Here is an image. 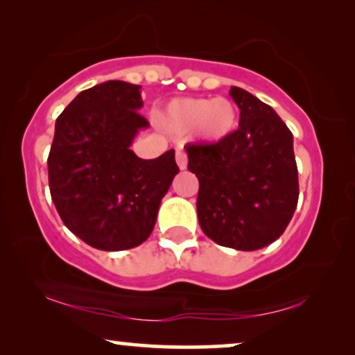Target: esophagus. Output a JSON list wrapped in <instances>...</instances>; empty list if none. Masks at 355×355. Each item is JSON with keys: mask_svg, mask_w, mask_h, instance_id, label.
<instances>
[{"mask_svg": "<svg viewBox=\"0 0 355 355\" xmlns=\"http://www.w3.org/2000/svg\"><path fill=\"white\" fill-rule=\"evenodd\" d=\"M176 163L179 169H186L187 168V155L181 152V150H178L176 152Z\"/></svg>", "mask_w": 355, "mask_h": 355, "instance_id": "34e87169", "label": "esophagus"}]
</instances>
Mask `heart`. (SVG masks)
<instances>
[{
    "instance_id": "heart-1",
    "label": "heart",
    "mask_w": 355,
    "mask_h": 355,
    "mask_svg": "<svg viewBox=\"0 0 355 355\" xmlns=\"http://www.w3.org/2000/svg\"><path fill=\"white\" fill-rule=\"evenodd\" d=\"M164 128L173 132H189L196 129L208 142L227 137L237 125V108L227 98H179L164 108Z\"/></svg>"
}]
</instances>
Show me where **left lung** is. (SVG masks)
<instances>
[{"label": "left lung", "mask_w": 355, "mask_h": 355, "mask_svg": "<svg viewBox=\"0 0 355 355\" xmlns=\"http://www.w3.org/2000/svg\"><path fill=\"white\" fill-rule=\"evenodd\" d=\"M239 128L215 144H189L187 169L198 179L197 215L216 244L259 250L283 234L299 200L293 134L276 111L231 87Z\"/></svg>", "instance_id": "1"}]
</instances>
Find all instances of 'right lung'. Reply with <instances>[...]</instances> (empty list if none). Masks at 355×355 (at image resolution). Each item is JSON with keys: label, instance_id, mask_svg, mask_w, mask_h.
<instances>
[{"label": "right lung", "instance_id": "right-lung-1", "mask_svg": "<svg viewBox=\"0 0 355 355\" xmlns=\"http://www.w3.org/2000/svg\"><path fill=\"white\" fill-rule=\"evenodd\" d=\"M140 85L108 80L80 92L58 116L50 155L51 200L69 231L98 250H125L152 234L179 173L174 150L142 159L130 144L148 121Z\"/></svg>", "mask_w": 355, "mask_h": 355}]
</instances>
